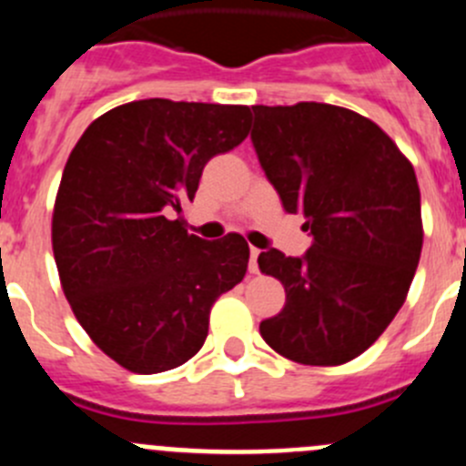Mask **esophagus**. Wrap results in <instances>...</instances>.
<instances>
[{"label": "esophagus", "instance_id": "1", "mask_svg": "<svg viewBox=\"0 0 466 466\" xmlns=\"http://www.w3.org/2000/svg\"><path fill=\"white\" fill-rule=\"evenodd\" d=\"M257 257H259V248H250V264H248V268H250V273H257Z\"/></svg>", "mask_w": 466, "mask_h": 466}]
</instances>
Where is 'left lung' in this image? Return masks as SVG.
I'll list each match as a JSON object with an SVG mask.
<instances>
[{
  "label": "left lung",
  "instance_id": "1",
  "mask_svg": "<svg viewBox=\"0 0 466 466\" xmlns=\"http://www.w3.org/2000/svg\"><path fill=\"white\" fill-rule=\"evenodd\" d=\"M252 146L284 211L305 216L309 250L257 257L284 284L282 311L261 320L273 350L337 367L362 355L403 307L423 246L412 164L360 113L320 102L252 106Z\"/></svg>",
  "mask_w": 466,
  "mask_h": 466
}]
</instances>
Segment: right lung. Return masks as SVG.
I'll use <instances>...</instances> for the list:
<instances>
[{
    "mask_svg": "<svg viewBox=\"0 0 466 466\" xmlns=\"http://www.w3.org/2000/svg\"><path fill=\"white\" fill-rule=\"evenodd\" d=\"M248 127V106L138 99L99 116L70 152L54 259L76 320L120 367L150 376L188 362L216 298L246 275V238L188 234L182 205Z\"/></svg>",
    "mask_w": 466,
    "mask_h": 466,
    "instance_id": "1",
    "label": "right lung"
}]
</instances>
